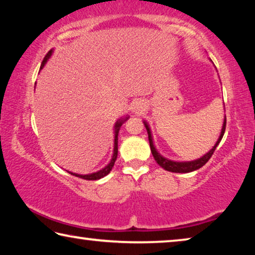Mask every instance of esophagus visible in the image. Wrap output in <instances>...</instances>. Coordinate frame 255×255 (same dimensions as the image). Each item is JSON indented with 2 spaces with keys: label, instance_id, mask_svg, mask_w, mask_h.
Returning a JSON list of instances; mask_svg holds the SVG:
<instances>
[{
  "label": "esophagus",
  "instance_id": "obj_1",
  "mask_svg": "<svg viewBox=\"0 0 255 255\" xmlns=\"http://www.w3.org/2000/svg\"><path fill=\"white\" fill-rule=\"evenodd\" d=\"M145 111V106L143 102H136L135 105L132 106V112H135L136 115H140Z\"/></svg>",
  "mask_w": 255,
  "mask_h": 255
}]
</instances>
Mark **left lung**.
<instances>
[{"label":"left lung","mask_w":255,"mask_h":255,"mask_svg":"<svg viewBox=\"0 0 255 255\" xmlns=\"http://www.w3.org/2000/svg\"><path fill=\"white\" fill-rule=\"evenodd\" d=\"M144 125L146 127V130H147L148 133V140H149V146H150V150H152V154L154 156V159L156 161V163L158 164L159 166H162L164 170L166 171H170V172H174V173H188V172H192V171H196L198 169H200L205 165V164L209 161L210 157L213 156V154L215 152L216 147H217V145L221 143L222 138L224 136V132H225V129H226V117L225 120H224V125H223V128H222V132H221V136H219L217 143L215 144V146L213 148H211L208 153L204 156L196 159V161H190V162H174V161H171V159H167L164 156H162L161 154H159L156 148H155V146L153 144V138H152V133H150V129L149 126L147 124L144 122Z\"/></svg>","instance_id":"left-lung-1"}]
</instances>
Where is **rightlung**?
I'll list each match as a JSON object with an SVG mask.
<instances>
[{
	"mask_svg": "<svg viewBox=\"0 0 255 255\" xmlns=\"http://www.w3.org/2000/svg\"><path fill=\"white\" fill-rule=\"evenodd\" d=\"M51 53H53V50H49L48 53H47V55L45 56V58H44V60H42V63H41L40 70H41L42 67L45 66L47 59H48V58L50 57ZM127 119H128V117H127L126 119H122V120H119V122L116 123V126H115V147H114V155H112V158H111L110 163L108 164V165L105 167V169L98 171V172H96V173L86 174V175H81V174L72 173V172H70V173H71L72 175L77 176V178H81V179H84V180H99V179L103 178V176H106L107 174H109L110 171L112 170V167H114V165H115V162H116V159H117V155H118V133H119V129H120V127H122V125L124 124V122H126Z\"/></svg>",
	"mask_w": 255,
	"mask_h": 255,
	"instance_id": "right-lung-1",
	"label": "right lung"
}]
</instances>
